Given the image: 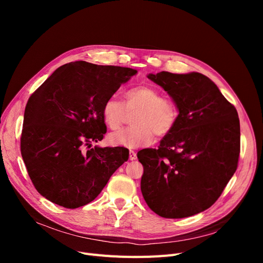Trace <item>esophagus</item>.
Instances as JSON below:
<instances>
[{"label": "esophagus", "instance_id": "1", "mask_svg": "<svg viewBox=\"0 0 263 263\" xmlns=\"http://www.w3.org/2000/svg\"><path fill=\"white\" fill-rule=\"evenodd\" d=\"M129 159H130L131 161H133V160L136 159V154L134 153L133 150H129Z\"/></svg>", "mask_w": 263, "mask_h": 263}]
</instances>
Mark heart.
Instances as JSON below:
<instances>
[{"instance_id": "obj_1", "label": "heart", "mask_w": 263, "mask_h": 263, "mask_svg": "<svg viewBox=\"0 0 263 263\" xmlns=\"http://www.w3.org/2000/svg\"><path fill=\"white\" fill-rule=\"evenodd\" d=\"M102 118L110 130L121 127L127 112L133 113V126L110 134L109 140L117 146L137 148L155 141V136H165L175 127L178 109L168 97L161 96L159 89L151 85H140L124 92L122 103L110 96L102 105Z\"/></svg>"}]
</instances>
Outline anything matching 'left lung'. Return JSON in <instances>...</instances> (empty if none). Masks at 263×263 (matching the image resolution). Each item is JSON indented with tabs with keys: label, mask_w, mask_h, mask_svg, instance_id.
<instances>
[{
	"label": "left lung",
	"mask_w": 263,
	"mask_h": 263,
	"mask_svg": "<svg viewBox=\"0 0 263 263\" xmlns=\"http://www.w3.org/2000/svg\"><path fill=\"white\" fill-rule=\"evenodd\" d=\"M148 79L172 97L179 110L173 130L158 149H143V197L155 213L182 218L218 199L238 167V112L208 78L198 72L162 71Z\"/></svg>",
	"instance_id": "left-lung-1"
}]
</instances>
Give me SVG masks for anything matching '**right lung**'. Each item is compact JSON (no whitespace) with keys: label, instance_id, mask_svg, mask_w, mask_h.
<instances>
[{"label":"right lung","instance_id":"obj_1","mask_svg":"<svg viewBox=\"0 0 263 263\" xmlns=\"http://www.w3.org/2000/svg\"><path fill=\"white\" fill-rule=\"evenodd\" d=\"M136 73L132 68L72 62L58 68L30 97L21 155L40 195L68 209L85 205L128 161L127 148L91 144L106 133L104 101Z\"/></svg>","mask_w":263,"mask_h":263}]
</instances>
